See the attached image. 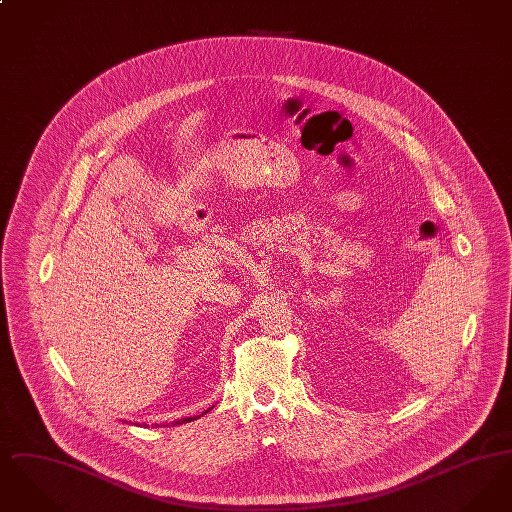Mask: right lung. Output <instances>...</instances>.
<instances>
[{"label":"right lung","mask_w":512,"mask_h":512,"mask_svg":"<svg viewBox=\"0 0 512 512\" xmlns=\"http://www.w3.org/2000/svg\"><path fill=\"white\" fill-rule=\"evenodd\" d=\"M211 409H213V407H211ZM211 409H207V411H205V413H209V411H211ZM195 418H197V416H190V418H180V420H176V422H172V426H178V424H184V422H192V420H195ZM155 426H157V424H155ZM163 426H165V424H163ZM167 426H169V424H167Z\"/></svg>","instance_id":"obj_1"}]
</instances>
